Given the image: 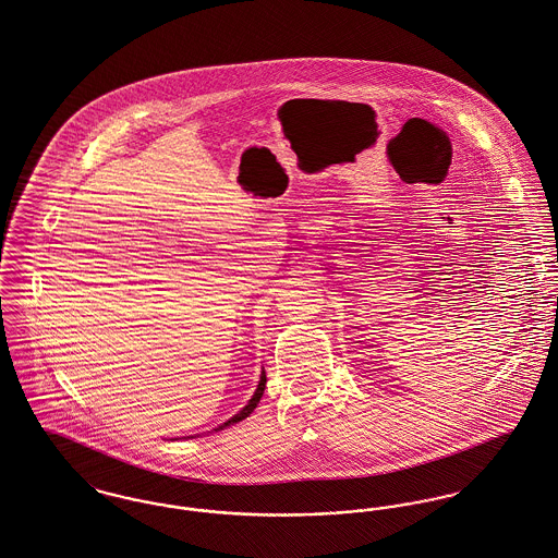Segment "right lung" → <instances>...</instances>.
I'll return each instance as SVG.
<instances>
[{
    "mask_svg": "<svg viewBox=\"0 0 558 558\" xmlns=\"http://www.w3.org/2000/svg\"><path fill=\"white\" fill-rule=\"evenodd\" d=\"M264 388H266V373L262 371V377H259V384H257V390H255L254 397H252V401L247 403V405L243 407L234 417H230L223 426H219L217 430H221V428H226V426H230V424H236V422H241V420H245L252 411H254L257 403H259V399H262V395H264Z\"/></svg>",
    "mask_w": 558,
    "mask_h": 558,
    "instance_id": "1",
    "label": "right lung"
}]
</instances>
